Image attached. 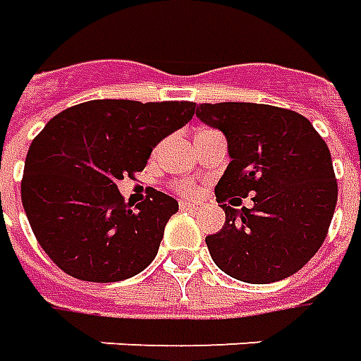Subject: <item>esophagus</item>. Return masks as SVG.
Returning <instances> with one entry per match:
<instances>
[{
    "label": "esophagus",
    "mask_w": 361,
    "mask_h": 361,
    "mask_svg": "<svg viewBox=\"0 0 361 361\" xmlns=\"http://www.w3.org/2000/svg\"><path fill=\"white\" fill-rule=\"evenodd\" d=\"M201 205H203L201 201H185V199H181L180 201L181 211H193V209H199Z\"/></svg>",
    "instance_id": "esophagus-1"
}]
</instances>
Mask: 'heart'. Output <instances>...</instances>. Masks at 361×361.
<instances>
[{"instance_id":"heart-1","label":"heart","mask_w":361,"mask_h":361,"mask_svg":"<svg viewBox=\"0 0 361 361\" xmlns=\"http://www.w3.org/2000/svg\"><path fill=\"white\" fill-rule=\"evenodd\" d=\"M173 189H176L178 193H181V195H193V193H195V185L189 180L173 181Z\"/></svg>"}]
</instances>
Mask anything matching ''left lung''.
<instances>
[{
    "label": "left lung",
    "mask_w": 361,
    "mask_h": 361,
    "mask_svg": "<svg viewBox=\"0 0 361 361\" xmlns=\"http://www.w3.org/2000/svg\"><path fill=\"white\" fill-rule=\"evenodd\" d=\"M195 115L223 130L231 154L215 188L226 221L205 238L213 262L246 283L293 276L322 246L338 199L326 142L303 115L274 105L201 103Z\"/></svg>",
    "instance_id": "1"
}]
</instances>
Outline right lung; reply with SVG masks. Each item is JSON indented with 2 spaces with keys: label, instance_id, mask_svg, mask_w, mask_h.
Returning a JSON list of instances; mask_svg holds the SVG:
<instances>
[{
  "label": "right lung",
  "instance_id": "right-lung-1",
  "mask_svg": "<svg viewBox=\"0 0 361 361\" xmlns=\"http://www.w3.org/2000/svg\"><path fill=\"white\" fill-rule=\"evenodd\" d=\"M195 103L95 99L68 107L31 142L21 199L32 233L68 276L111 283L156 258L178 201L150 189L125 203L117 181L145 170L164 137L191 121Z\"/></svg>",
  "mask_w": 361,
  "mask_h": 361
}]
</instances>
